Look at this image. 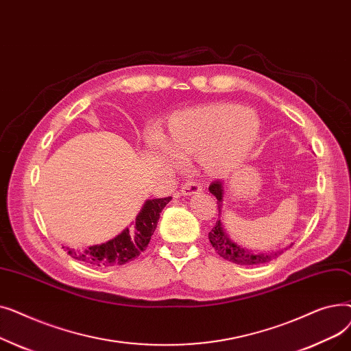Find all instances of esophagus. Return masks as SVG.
Here are the masks:
<instances>
[{"instance_id": "1", "label": "esophagus", "mask_w": 351, "mask_h": 351, "mask_svg": "<svg viewBox=\"0 0 351 351\" xmlns=\"http://www.w3.org/2000/svg\"><path fill=\"white\" fill-rule=\"evenodd\" d=\"M200 191H202V186H200V183H197V182H188L182 186V193L183 195H195Z\"/></svg>"}]
</instances>
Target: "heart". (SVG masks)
<instances>
[{
	"label": "heart",
	"mask_w": 351,
	"mask_h": 351,
	"mask_svg": "<svg viewBox=\"0 0 351 351\" xmlns=\"http://www.w3.org/2000/svg\"><path fill=\"white\" fill-rule=\"evenodd\" d=\"M163 142L171 154L197 156L209 175L230 172L261 132L259 117L236 104L216 102L179 110L168 121Z\"/></svg>",
	"instance_id": "heart-1"
}]
</instances>
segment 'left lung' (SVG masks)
<instances>
[{"label": "left lung", "instance_id": "8db88e82", "mask_svg": "<svg viewBox=\"0 0 351 351\" xmlns=\"http://www.w3.org/2000/svg\"><path fill=\"white\" fill-rule=\"evenodd\" d=\"M210 193L217 199V209L219 213L222 210V199H223V185L222 182L219 179L212 182L209 186ZM209 241L213 246V249L216 250V253L223 257L225 261L241 265V266H256V265H262V263H267L273 259H276L279 254L283 253V250L279 252H271V253H253L249 249H245L242 246L236 245L234 242H232L229 236L226 234V232L223 230L222 225H220V220H217L216 225L213 226V229L209 232Z\"/></svg>", "mask_w": 351, "mask_h": 351}]
</instances>
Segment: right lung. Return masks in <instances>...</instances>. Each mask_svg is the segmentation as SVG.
<instances>
[{
    "mask_svg": "<svg viewBox=\"0 0 351 351\" xmlns=\"http://www.w3.org/2000/svg\"><path fill=\"white\" fill-rule=\"evenodd\" d=\"M172 197L147 199L139 215L136 216L135 226L126 228L121 234L102 245L90 246L84 252L68 250V254L73 259L86 265L98 267L121 266L129 263L147 247L154 234L162 209L169 204Z\"/></svg>",
    "mask_w": 351,
    "mask_h": 351,
    "instance_id": "obj_1",
    "label": "right lung"
}]
</instances>
